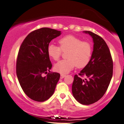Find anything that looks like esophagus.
Masks as SVG:
<instances>
[{
  "label": "esophagus",
  "instance_id": "1",
  "mask_svg": "<svg viewBox=\"0 0 124 124\" xmlns=\"http://www.w3.org/2000/svg\"><path fill=\"white\" fill-rule=\"evenodd\" d=\"M65 76V75H63V74H61V75H60V78H63Z\"/></svg>",
  "mask_w": 124,
  "mask_h": 124
}]
</instances>
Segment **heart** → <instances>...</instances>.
Returning <instances> with one entry per match:
<instances>
[{"mask_svg": "<svg viewBox=\"0 0 124 124\" xmlns=\"http://www.w3.org/2000/svg\"><path fill=\"white\" fill-rule=\"evenodd\" d=\"M59 43L60 46L49 44L47 47L48 56L54 61L59 60L62 52L68 51L66 54L67 59L61 60L54 65L56 72L68 73L76 66L78 68H84L89 63L93 51L91 43L72 35L62 37Z\"/></svg>", "mask_w": 124, "mask_h": 124, "instance_id": "heart-1", "label": "heart"}]
</instances>
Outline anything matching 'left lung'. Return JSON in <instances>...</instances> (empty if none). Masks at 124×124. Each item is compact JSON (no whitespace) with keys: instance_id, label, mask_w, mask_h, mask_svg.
I'll return each instance as SVG.
<instances>
[{"instance_id":"8db88e82","label":"left lung","mask_w":124,"mask_h":124,"mask_svg":"<svg viewBox=\"0 0 124 124\" xmlns=\"http://www.w3.org/2000/svg\"><path fill=\"white\" fill-rule=\"evenodd\" d=\"M93 40V51L91 61L78 75H75L72 87L75 99L83 105L99 101L107 91L113 75V60L108 46L101 37L91 31ZM87 78L82 79L81 77Z\"/></svg>"}]
</instances>
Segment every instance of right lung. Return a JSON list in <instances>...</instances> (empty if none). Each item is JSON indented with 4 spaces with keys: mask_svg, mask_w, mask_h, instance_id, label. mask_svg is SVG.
Listing matches in <instances>:
<instances>
[{
    "mask_svg": "<svg viewBox=\"0 0 124 124\" xmlns=\"http://www.w3.org/2000/svg\"><path fill=\"white\" fill-rule=\"evenodd\" d=\"M60 35L61 31L54 29H38L27 35L19 48L17 77L24 92L33 100L43 102L54 94L60 75L49 71L52 65L47 47L52 39ZM46 73V77L42 76Z\"/></svg>",
    "mask_w": 124,
    "mask_h": 124,
    "instance_id": "right-lung-1",
    "label": "right lung"
}]
</instances>
